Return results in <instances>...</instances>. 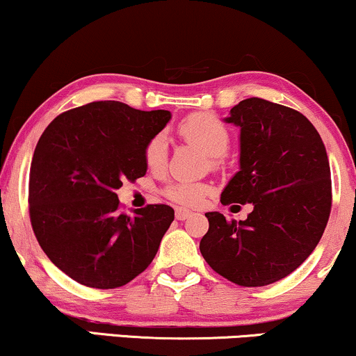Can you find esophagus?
Returning <instances> with one entry per match:
<instances>
[{
  "label": "esophagus",
  "mask_w": 356,
  "mask_h": 356,
  "mask_svg": "<svg viewBox=\"0 0 356 356\" xmlns=\"http://www.w3.org/2000/svg\"><path fill=\"white\" fill-rule=\"evenodd\" d=\"M191 211L190 209H186V208H177V211H175V216H177V219L178 221H185V219H188L191 216Z\"/></svg>",
  "instance_id": "34e87169"
}]
</instances>
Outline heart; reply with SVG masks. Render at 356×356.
<instances>
[{"instance_id":"1","label":"heart","mask_w":356,"mask_h":356,"mask_svg":"<svg viewBox=\"0 0 356 356\" xmlns=\"http://www.w3.org/2000/svg\"><path fill=\"white\" fill-rule=\"evenodd\" d=\"M178 130L183 138L201 148L208 156H211L214 165L218 163V158L226 155L227 148H229V130L226 129V125L218 117L211 115V113H193L179 124ZM166 156H168V140L163 134H158L145 147V163L150 170L158 171L165 166ZM209 190L211 188L206 183L179 181L168 186L166 195L179 204L196 206L204 200Z\"/></svg>"}]
</instances>
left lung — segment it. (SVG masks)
Listing matches in <instances>:
<instances>
[{"mask_svg":"<svg viewBox=\"0 0 356 356\" xmlns=\"http://www.w3.org/2000/svg\"><path fill=\"white\" fill-rule=\"evenodd\" d=\"M226 124L239 129V171L221 203H252L244 221L206 213L200 243L219 275L244 287L284 279L317 248L332 208L325 145L309 118L293 108L251 97L231 108Z\"/></svg>","mask_w":356,"mask_h":356,"instance_id":"left-lung-1","label":"left lung"}]
</instances>
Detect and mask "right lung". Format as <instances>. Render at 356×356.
Instances as JSON below:
<instances>
[{"mask_svg":"<svg viewBox=\"0 0 356 356\" xmlns=\"http://www.w3.org/2000/svg\"><path fill=\"white\" fill-rule=\"evenodd\" d=\"M168 111L143 112L100 100L60 113L39 138L31 161L29 216L56 267L94 289L129 284L156 256L173 208L118 211L124 179L145 177L147 143L170 122Z\"/></svg>","mask_w":356,"mask_h":356,"instance_id":"1","label":"right lung"}]
</instances>
